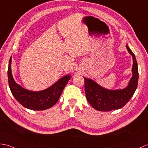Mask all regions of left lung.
<instances>
[{
    "label": "left lung",
    "mask_w": 148,
    "mask_h": 148,
    "mask_svg": "<svg viewBox=\"0 0 148 148\" xmlns=\"http://www.w3.org/2000/svg\"><path fill=\"white\" fill-rule=\"evenodd\" d=\"M127 50L133 59L132 76L129 84L124 89L110 90L101 87L91 79L84 77V90L90 104L95 110L101 112H109L120 109L125 105L134 94L138 83V66L135 55L126 45Z\"/></svg>",
    "instance_id": "8db88e82"
}]
</instances>
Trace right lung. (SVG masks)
Wrapping results in <instances>:
<instances>
[{"instance_id": "right-lung-1", "label": "right lung", "mask_w": 148, "mask_h": 148, "mask_svg": "<svg viewBox=\"0 0 148 148\" xmlns=\"http://www.w3.org/2000/svg\"><path fill=\"white\" fill-rule=\"evenodd\" d=\"M11 57L8 67V81L12 95L24 107L32 110H43L51 108L56 103L66 86L71 75H66L61 77L49 88L40 91L26 90L17 84L12 77L11 71Z\"/></svg>"}]
</instances>
